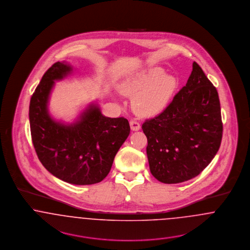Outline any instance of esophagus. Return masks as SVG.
Wrapping results in <instances>:
<instances>
[{"mask_svg":"<svg viewBox=\"0 0 250 250\" xmlns=\"http://www.w3.org/2000/svg\"><path fill=\"white\" fill-rule=\"evenodd\" d=\"M129 124H130V127L132 130H140V128H141V125H140V123H139V122H137V121H135V120H131Z\"/></svg>","mask_w":250,"mask_h":250,"instance_id":"34e87169","label":"esophagus"}]
</instances>
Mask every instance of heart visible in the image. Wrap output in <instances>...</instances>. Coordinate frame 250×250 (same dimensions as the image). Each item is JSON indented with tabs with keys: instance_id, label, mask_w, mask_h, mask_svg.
Masks as SVG:
<instances>
[{
	"instance_id": "b5f03b06",
	"label": "heart",
	"mask_w": 250,
	"mask_h": 250,
	"mask_svg": "<svg viewBox=\"0 0 250 250\" xmlns=\"http://www.w3.org/2000/svg\"><path fill=\"white\" fill-rule=\"evenodd\" d=\"M161 67L142 72L119 85V91L132 96L134 110L142 116H153L162 111L177 88V80L165 75Z\"/></svg>"
}]
</instances>
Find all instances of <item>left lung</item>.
Here are the masks:
<instances>
[{
  "label": "left lung",
  "instance_id": "8db88e82",
  "mask_svg": "<svg viewBox=\"0 0 250 250\" xmlns=\"http://www.w3.org/2000/svg\"><path fill=\"white\" fill-rule=\"evenodd\" d=\"M143 131L151 173L162 183L190 180L210 164L223 134L220 102L196 62L186 86L161 113L145 120Z\"/></svg>",
  "mask_w": 250,
  "mask_h": 250
}]
</instances>
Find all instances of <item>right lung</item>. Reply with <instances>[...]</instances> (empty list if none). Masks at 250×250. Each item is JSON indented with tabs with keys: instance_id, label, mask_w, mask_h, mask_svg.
Instances as JSON below:
<instances>
[{
	"instance_id": "add662e5",
	"label": "right lung",
	"mask_w": 250,
	"mask_h": 250,
	"mask_svg": "<svg viewBox=\"0 0 250 250\" xmlns=\"http://www.w3.org/2000/svg\"><path fill=\"white\" fill-rule=\"evenodd\" d=\"M71 71L68 64L57 62L37 85L29 107L32 141L40 162L51 174L73 185H93L108 174L130 126L124 117L103 116L95 105L70 125L51 119L48 100L54 81Z\"/></svg>"
}]
</instances>
